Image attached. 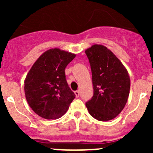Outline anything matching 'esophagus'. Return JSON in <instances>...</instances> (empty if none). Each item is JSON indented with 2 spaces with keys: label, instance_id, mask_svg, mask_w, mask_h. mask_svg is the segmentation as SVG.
I'll use <instances>...</instances> for the list:
<instances>
[{
  "label": "esophagus",
  "instance_id": "1",
  "mask_svg": "<svg viewBox=\"0 0 153 153\" xmlns=\"http://www.w3.org/2000/svg\"><path fill=\"white\" fill-rule=\"evenodd\" d=\"M75 96L77 97V98H78L80 95V93H79V91L77 90V91H75Z\"/></svg>",
  "mask_w": 153,
  "mask_h": 153
}]
</instances>
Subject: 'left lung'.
I'll return each mask as SVG.
<instances>
[{
    "label": "left lung",
    "mask_w": 153,
    "mask_h": 153,
    "mask_svg": "<svg viewBox=\"0 0 153 153\" xmlns=\"http://www.w3.org/2000/svg\"><path fill=\"white\" fill-rule=\"evenodd\" d=\"M92 70L94 94L86 103L89 113L98 121L118 116L127 102L130 78L126 67L115 54L101 44L85 50Z\"/></svg>",
    "instance_id": "left-lung-1"
}]
</instances>
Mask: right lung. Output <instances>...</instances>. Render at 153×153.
I'll use <instances>...</instances> for the list:
<instances>
[{"mask_svg": "<svg viewBox=\"0 0 153 153\" xmlns=\"http://www.w3.org/2000/svg\"><path fill=\"white\" fill-rule=\"evenodd\" d=\"M76 56L58 48L44 52L24 80L26 99L32 110L45 119H57L67 112L75 95L68 86L65 68Z\"/></svg>", "mask_w": 153, "mask_h": 153, "instance_id": "obj_1", "label": "right lung"}]
</instances>
